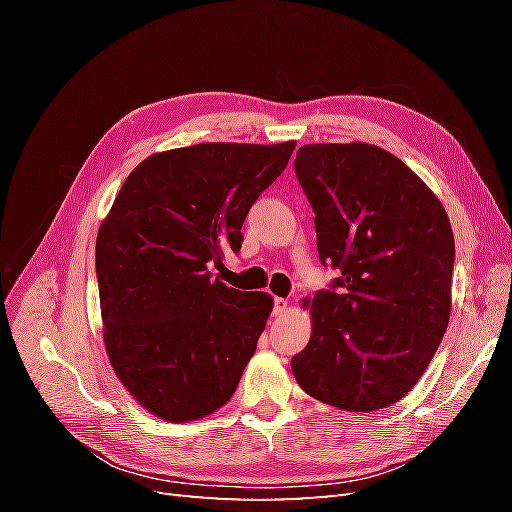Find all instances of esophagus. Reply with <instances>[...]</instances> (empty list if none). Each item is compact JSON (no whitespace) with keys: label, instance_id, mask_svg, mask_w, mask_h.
Returning a JSON list of instances; mask_svg holds the SVG:
<instances>
[{"label":"esophagus","instance_id":"obj_1","mask_svg":"<svg viewBox=\"0 0 512 512\" xmlns=\"http://www.w3.org/2000/svg\"><path fill=\"white\" fill-rule=\"evenodd\" d=\"M286 309H288V301L277 297L275 303H273V316H282V314L286 312Z\"/></svg>","mask_w":512,"mask_h":512}]
</instances>
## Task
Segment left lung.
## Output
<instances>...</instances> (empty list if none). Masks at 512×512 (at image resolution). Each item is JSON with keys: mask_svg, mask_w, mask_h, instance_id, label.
I'll return each mask as SVG.
<instances>
[{"mask_svg": "<svg viewBox=\"0 0 512 512\" xmlns=\"http://www.w3.org/2000/svg\"><path fill=\"white\" fill-rule=\"evenodd\" d=\"M294 170L316 213L322 265L342 277L303 301L312 337L292 356V374L329 406L389 408L421 380L446 333L451 222L427 183L376 145H303Z\"/></svg>", "mask_w": 512, "mask_h": 512, "instance_id": "obj_1", "label": "left lung"}]
</instances>
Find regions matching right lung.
I'll return each instance as SVG.
<instances>
[{
    "label": "right lung",
    "instance_id": "1",
    "mask_svg": "<svg viewBox=\"0 0 512 512\" xmlns=\"http://www.w3.org/2000/svg\"><path fill=\"white\" fill-rule=\"evenodd\" d=\"M297 143H200L153 153L123 181L96 239L102 335L126 391L168 423L198 421L237 391L273 309L209 267Z\"/></svg>",
    "mask_w": 512,
    "mask_h": 512
}]
</instances>
